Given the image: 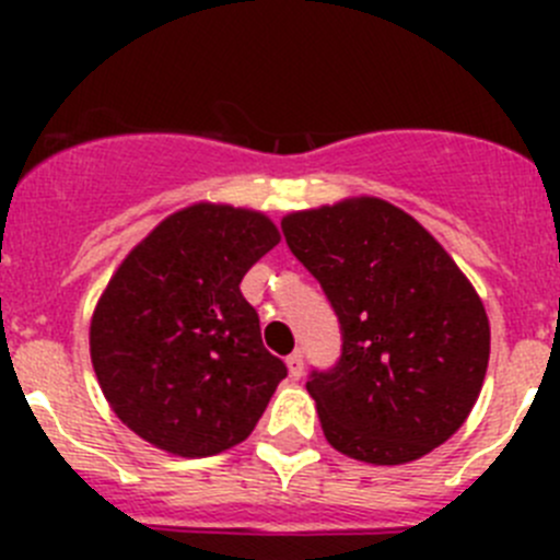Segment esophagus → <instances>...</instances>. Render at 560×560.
Here are the masks:
<instances>
[{"label":"esophagus","instance_id":"obj_1","mask_svg":"<svg viewBox=\"0 0 560 560\" xmlns=\"http://www.w3.org/2000/svg\"><path fill=\"white\" fill-rule=\"evenodd\" d=\"M287 369H290L292 380H301L303 376V352H292L290 358H287Z\"/></svg>","mask_w":560,"mask_h":560}]
</instances>
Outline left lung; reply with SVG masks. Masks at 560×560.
Segmentation results:
<instances>
[{
	"mask_svg": "<svg viewBox=\"0 0 560 560\" xmlns=\"http://www.w3.org/2000/svg\"><path fill=\"white\" fill-rule=\"evenodd\" d=\"M341 327V354L306 389L338 453L398 466L463 425L482 389L490 327L474 287L420 222L376 197L281 222Z\"/></svg>",
	"mask_w": 560,
	"mask_h": 560,
	"instance_id": "8db88e82",
	"label": "left lung"
}]
</instances>
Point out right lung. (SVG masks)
Masks as SVG:
<instances>
[{
    "label": "right lung",
    "mask_w": 560,
    "mask_h": 560,
    "mask_svg": "<svg viewBox=\"0 0 560 560\" xmlns=\"http://www.w3.org/2000/svg\"><path fill=\"white\" fill-rule=\"evenodd\" d=\"M279 244L268 217L200 206L167 217L110 279L92 363L118 420L154 447L206 457L241 444L287 376L241 292Z\"/></svg>",
    "instance_id": "add662e5"
}]
</instances>
